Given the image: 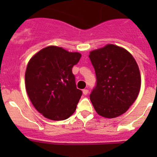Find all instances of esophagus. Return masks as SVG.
I'll list each match as a JSON object with an SVG mask.
<instances>
[{"label":"esophagus","instance_id":"1","mask_svg":"<svg viewBox=\"0 0 157 157\" xmlns=\"http://www.w3.org/2000/svg\"><path fill=\"white\" fill-rule=\"evenodd\" d=\"M88 92H89V90H87V89H84V90H83V93L84 95H87L88 94Z\"/></svg>","mask_w":157,"mask_h":157}]
</instances>
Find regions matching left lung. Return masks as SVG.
I'll list each match as a JSON object with an SVG mask.
<instances>
[{
	"instance_id": "1",
	"label": "left lung",
	"mask_w": 157,
	"mask_h": 157,
	"mask_svg": "<svg viewBox=\"0 0 157 157\" xmlns=\"http://www.w3.org/2000/svg\"><path fill=\"white\" fill-rule=\"evenodd\" d=\"M96 73L90 100L99 115L112 118L134 103L140 89L137 62L125 49L114 45L94 50L89 55Z\"/></svg>"
}]
</instances>
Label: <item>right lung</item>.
Returning a JSON list of instances; mask_svg holds the SVG:
<instances>
[{"mask_svg":"<svg viewBox=\"0 0 157 157\" xmlns=\"http://www.w3.org/2000/svg\"><path fill=\"white\" fill-rule=\"evenodd\" d=\"M81 58L78 52L48 46L30 59L25 74V84L30 101L45 118L61 121L77 109L82 91L77 88L72 73Z\"/></svg>","mask_w":157,"mask_h":157,"instance_id":"obj_1","label":"right lung"}]
</instances>
